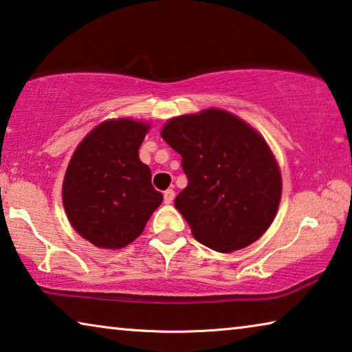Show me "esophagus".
Masks as SVG:
<instances>
[{"mask_svg": "<svg viewBox=\"0 0 352 352\" xmlns=\"http://www.w3.org/2000/svg\"><path fill=\"white\" fill-rule=\"evenodd\" d=\"M175 197V191L174 189H167V191H164V204H172V200H174Z\"/></svg>", "mask_w": 352, "mask_h": 352, "instance_id": "34e87169", "label": "esophagus"}]
</instances>
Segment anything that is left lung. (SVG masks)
<instances>
[{
    "label": "left lung",
    "mask_w": 352,
    "mask_h": 352,
    "mask_svg": "<svg viewBox=\"0 0 352 352\" xmlns=\"http://www.w3.org/2000/svg\"><path fill=\"white\" fill-rule=\"evenodd\" d=\"M161 136L182 156L188 186L174 205L199 243L226 254L263 235L280 204L282 177L258 131L211 108L174 117Z\"/></svg>",
    "instance_id": "8db88e82"
}]
</instances>
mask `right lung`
I'll return each mask as SVG.
<instances>
[{
	"label": "right lung",
	"instance_id": "right-lung-1",
	"mask_svg": "<svg viewBox=\"0 0 352 352\" xmlns=\"http://www.w3.org/2000/svg\"><path fill=\"white\" fill-rule=\"evenodd\" d=\"M150 125L131 119L106 120L82 139L63 183L72 227L102 249H120L141 235L163 202L152 186L139 147Z\"/></svg>",
	"mask_w": 352,
	"mask_h": 352
}]
</instances>
